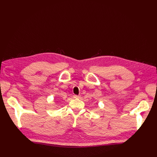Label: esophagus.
<instances>
[{
  "mask_svg": "<svg viewBox=\"0 0 157 157\" xmlns=\"http://www.w3.org/2000/svg\"><path fill=\"white\" fill-rule=\"evenodd\" d=\"M73 98H75V99H78V98H79V96H78V95H74V96H73Z\"/></svg>",
  "mask_w": 157,
  "mask_h": 157,
  "instance_id": "1",
  "label": "esophagus"
}]
</instances>
